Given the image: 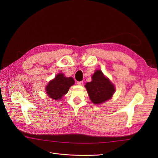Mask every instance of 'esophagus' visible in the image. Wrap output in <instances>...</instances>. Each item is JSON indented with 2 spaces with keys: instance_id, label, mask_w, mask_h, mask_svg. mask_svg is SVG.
<instances>
[{
  "instance_id": "34e87169",
  "label": "esophagus",
  "mask_w": 158,
  "mask_h": 158,
  "mask_svg": "<svg viewBox=\"0 0 158 158\" xmlns=\"http://www.w3.org/2000/svg\"><path fill=\"white\" fill-rule=\"evenodd\" d=\"M77 84L80 85H82L84 84L83 81H80V82H77Z\"/></svg>"
}]
</instances>
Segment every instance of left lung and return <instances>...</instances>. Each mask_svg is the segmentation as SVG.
<instances>
[{"label":"left lung","mask_w":158,"mask_h":158,"mask_svg":"<svg viewBox=\"0 0 158 158\" xmlns=\"http://www.w3.org/2000/svg\"><path fill=\"white\" fill-rule=\"evenodd\" d=\"M92 78V82H87L85 87L93 103L100 104L111 99L115 89L102 72L96 70Z\"/></svg>","instance_id":"1"}]
</instances>
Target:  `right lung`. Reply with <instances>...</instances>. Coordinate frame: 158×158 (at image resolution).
Masks as SVG:
<instances>
[{"mask_svg":"<svg viewBox=\"0 0 158 158\" xmlns=\"http://www.w3.org/2000/svg\"><path fill=\"white\" fill-rule=\"evenodd\" d=\"M74 84V80L73 78L64 77L63 74L60 73L47 85L46 93L52 99H60L69 92L70 87Z\"/></svg>","mask_w":158,"mask_h":158,"instance_id":"right-lung-1","label":"right lung"}]
</instances>
